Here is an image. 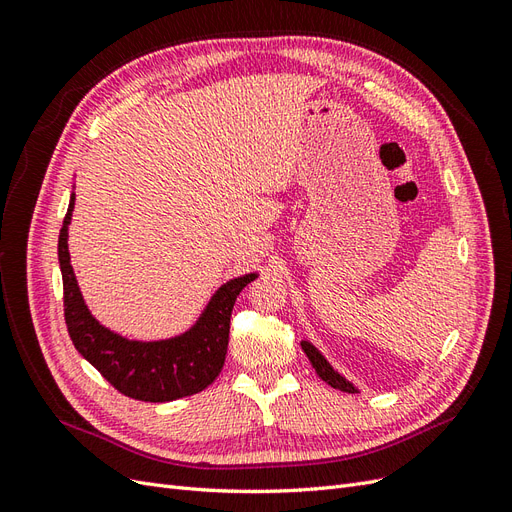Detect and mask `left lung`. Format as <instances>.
Here are the masks:
<instances>
[{
    "mask_svg": "<svg viewBox=\"0 0 512 512\" xmlns=\"http://www.w3.org/2000/svg\"><path fill=\"white\" fill-rule=\"evenodd\" d=\"M301 348H303V352L307 354V359L312 361V365H314V369H316V374L327 382V384H331L333 389H339V391H346V393H356V389L354 386L350 384V382H346L342 376L337 374V371L327 363V359H324V356L309 344V342H301Z\"/></svg>",
    "mask_w": 512,
    "mask_h": 512,
    "instance_id": "obj_1",
    "label": "left lung"
}]
</instances>
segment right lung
Instances as JSON below:
<instances>
[{
    "mask_svg": "<svg viewBox=\"0 0 512 512\" xmlns=\"http://www.w3.org/2000/svg\"><path fill=\"white\" fill-rule=\"evenodd\" d=\"M74 194L59 232V267L64 280V318L74 348L94 365L115 389L138 401H173L188 397L220 376L226 361L230 314L239 292L254 280V273L224 284L196 327L166 342H128L91 318L74 280L68 254V224Z\"/></svg>",
    "mask_w": 512,
    "mask_h": 512,
    "instance_id": "right-lung-1",
    "label": "right lung"
}]
</instances>
